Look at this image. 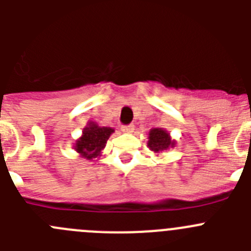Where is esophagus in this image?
Returning <instances> with one entry per match:
<instances>
[{
  "instance_id": "34e87169",
  "label": "esophagus",
  "mask_w": 251,
  "mask_h": 251,
  "mask_svg": "<svg viewBox=\"0 0 251 251\" xmlns=\"http://www.w3.org/2000/svg\"><path fill=\"white\" fill-rule=\"evenodd\" d=\"M133 130H134V126H132V124L122 127V132H123V133H132Z\"/></svg>"
}]
</instances>
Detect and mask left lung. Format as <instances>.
Masks as SVG:
<instances>
[{"label": "left lung", "instance_id": "obj_1", "mask_svg": "<svg viewBox=\"0 0 251 251\" xmlns=\"http://www.w3.org/2000/svg\"><path fill=\"white\" fill-rule=\"evenodd\" d=\"M147 146L153 153L158 156L159 153L174 148L176 146V141L171 138V134L163 128H152L148 132Z\"/></svg>", "mask_w": 251, "mask_h": 251}]
</instances>
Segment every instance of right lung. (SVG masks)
I'll return each mask as SVG.
<instances>
[{
	"mask_svg": "<svg viewBox=\"0 0 251 251\" xmlns=\"http://www.w3.org/2000/svg\"><path fill=\"white\" fill-rule=\"evenodd\" d=\"M114 129L110 127H101L97 122H88L83 129L81 136L75 141V152L88 161L97 158L101 154V151L105 148L106 141Z\"/></svg>",
	"mask_w": 251,
	"mask_h": 251,
	"instance_id": "obj_1",
	"label": "right lung"
}]
</instances>
